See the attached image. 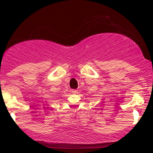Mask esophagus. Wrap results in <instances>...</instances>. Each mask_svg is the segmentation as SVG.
<instances>
[{"label":"esophagus","instance_id":"1","mask_svg":"<svg viewBox=\"0 0 153 153\" xmlns=\"http://www.w3.org/2000/svg\"><path fill=\"white\" fill-rule=\"evenodd\" d=\"M72 93H73V94H76L77 93H78V91H77V90H72Z\"/></svg>","mask_w":153,"mask_h":153}]
</instances>
